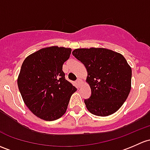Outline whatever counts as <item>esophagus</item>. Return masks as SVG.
Masks as SVG:
<instances>
[{"instance_id": "esophagus-1", "label": "esophagus", "mask_w": 150, "mask_h": 150, "mask_svg": "<svg viewBox=\"0 0 150 150\" xmlns=\"http://www.w3.org/2000/svg\"><path fill=\"white\" fill-rule=\"evenodd\" d=\"M77 83H78V86H79V87H80V86H81L82 85H83V81L81 79H80V78H78V79L77 80Z\"/></svg>"}]
</instances>
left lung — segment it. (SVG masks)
I'll list each match as a JSON object with an SVG mask.
<instances>
[{
  "label": "left lung",
  "mask_w": 150,
  "mask_h": 150,
  "mask_svg": "<svg viewBox=\"0 0 150 150\" xmlns=\"http://www.w3.org/2000/svg\"><path fill=\"white\" fill-rule=\"evenodd\" d=\"M72 55L88 72L91 96L84 100L93 114L107 116L121 108L132 86V68L120 53L105 48L76 49Z\"/></svg>",
  "instance_id": "left-lung-1"
}]
</instances>
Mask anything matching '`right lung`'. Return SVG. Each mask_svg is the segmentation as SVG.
Listing matches in <instances>:
<instances>
[{
  "label": "right lung",
  "instance_id": "right-lung-1",
  "mask_svg": "<svg viewBox=\"0 0 150 150\" xmlns=\"http://www.w3.org/2000/svg\"><path fill=\"white\" fill-rule=\"evenodd\" d=\"M71 51L62 47H45L29 55L22 64L17 80L18 89L26 106L43 120L62 117L77 91L62 71Z\"/></svg>",
  "mask_w": 150,
  "mask_h": 150
}]
</instances>
